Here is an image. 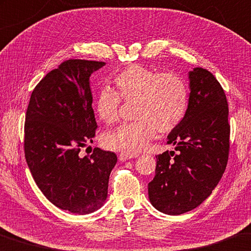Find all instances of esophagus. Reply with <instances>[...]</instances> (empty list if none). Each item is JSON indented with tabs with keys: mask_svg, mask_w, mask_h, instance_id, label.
<instances>
[{
	"mask_svg": "<svg viewBox=\"0 0 251 251\" xmlns=\"http://www.w3.org/2000/svg\"><path fill=\"white\" fill-rule=\"evenodd\" d=\"M138 157L139 154L137 153H130V152H125V151H122V152H120V154H119V160H120V161H126V160L135 159Z\"/></svg>",
	"mask_w": 251,
	"mask_h": 251,
	"instance_id": "1",
	"label": "esophagus"
}]
</instances>
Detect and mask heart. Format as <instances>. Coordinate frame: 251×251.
<instances>
[{
  "label": "heart",
  "instance_id": "b5f03b06",
  "mask_svg": "<svg viewBox=\"0 0 251 251\" xmlns=\"http://www.w3.org/2000/svg\"><path fill=\"white\" fill-rule=\"evenodd\" d=\"M114 90L103 88L94 99L98 117L108 125L119 118L120 96L134 100L132 122L123 123L103 135V145L113 150L139 152L155 138L183 121L189 108V89L176 73H159L141 64H130L113 76Z\"/></svg>",
  "mask_w": 251,
  "mask_h": 251
}]
</instances>
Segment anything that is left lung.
I'll use <instances>...</instances> for the list:
<instances>
[{
    "mask_svg": "<svg viewBox=\"0 0 251 251\" xmlns=\"http://www.w3.org/2000/svg\"><path fill=\"white\" fill-rule=\"evenodd\" d=\"M189 108L183 121L168 135L175 151L157 155L148 184L152 206L178 216L211 195L223 176L229 154L228 103L215 75L202 68L189 72Z\"/></svg>",
    "mask_w": 251,
    "mask_h": 251,
    "instance_id": "8db88e82",
    "label": "left lung"
}]
</instances>
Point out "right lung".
<instances>
[{"label":"right lung","mask_w":251,"mask_h":251,"mask_svg":"<svg viewBox=\"0 0 251 251\" xmlns=\"http://www.w3.org/2000/svg\"><path fill=\"white\" fill-rule=\"evenodd\" d=\"M104 62L68 60L49 72L31 94L24 125V152L33 179L57 208L88 215L103 206L117 154L94 148L98 128L90 76Z\"/></svg>","instance_id":"add662e5"}]
</instances>
